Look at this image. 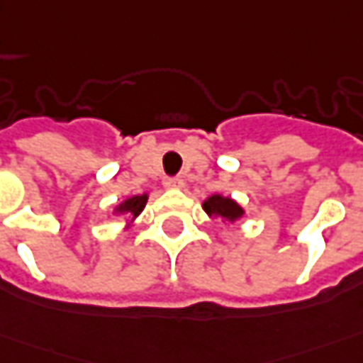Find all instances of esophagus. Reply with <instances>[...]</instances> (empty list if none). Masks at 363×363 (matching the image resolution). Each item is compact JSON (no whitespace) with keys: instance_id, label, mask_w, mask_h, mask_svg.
Masks as SVG:
<instances>
[{"instance_id":"obj_1","label":"esophagus","mask_w":363,"mask_h":363,"mask_svg":"<svg viewBox=\"0 0 363 363\" xmlns=\"http://www.w3.org/2000/svg\"><path fill=\"white\" fill-rule=\"evenodd\" d=\"M164 186L169 187V189H179V187H184V179L182 177H167Z\"/></svg>"}]
</instances>
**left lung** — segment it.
<instances>
[{
	"mask_svg": "<svg viewBox=\"0 0 363 363\" xmlns=\"http://www.w3.org/2000/svg\"><path fill=\"white\" fill-rule=\"evenodd\" d=\"M203 209H206V213L209 217H223L227 221H237V219H241L243 217V207L239 206L237 201H233L231 197H223L219 196V194H215V196L207 197L206 201H203Z\"/></svg>",
	"mask_w": 363,
	"mask_h": 363,
	"instance_id": "left-lung-1",
	"label": "left lung"
}]
</instances>
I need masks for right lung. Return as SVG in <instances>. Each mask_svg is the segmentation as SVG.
I'll use <instances>...</instances> for the list:
<instances>
[{
  "label": "right lung",
  "mask_w": 363,
  "mask_h": 363,
  "mask_svg": "<svg viewBox=\"0 0 363 363\" xmlns=\"http://www.w3.org/2000/svg\"><path fill=\"white\" fill-rule=\"evenodd\" d=\"M146 201H148V194L128 197V199H124V201H122L114 211L120 215H126V217H128V221H134V219L142 213V209L146 207Z\"/></svg>",
  "instance_id": "obj_1"
}]
</instances>
